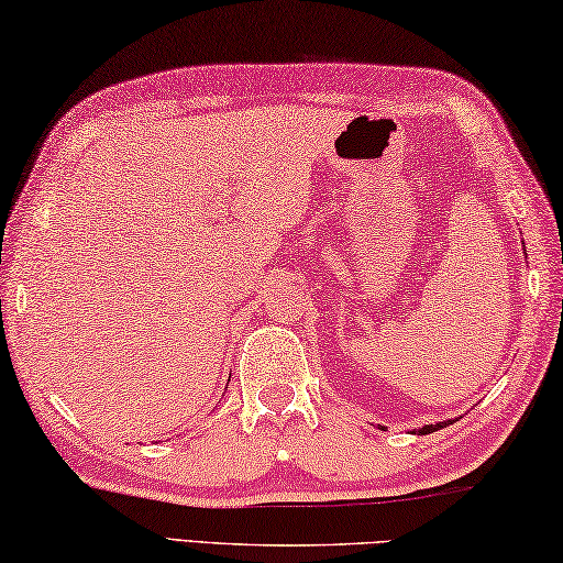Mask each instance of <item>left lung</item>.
Wrapping results in <instances>:
<instances>
[{
    "instance_id": "1",
    "label": "left lung",
    "mask_w": 563,
    "mask_h": 563,
    "mask_svg": "<svg viewBox=\"0 0 563 563\" xmlns=\"http://www.w3.org/2000/svg\"><path fill=\"white\" fill-rule=\"evenodd\" d=\"M449 427V421H439V423H427V427H421L417 434H434V431Z\"/></svg>"
}]
</instances>
